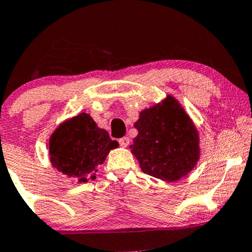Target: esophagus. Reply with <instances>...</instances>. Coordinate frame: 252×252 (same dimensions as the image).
<instances>
[{"label": "esophagus", "mask_w": 252, "mask_h": 252, "mask_svg": "<svg viewBox=\"0 0 252 252\" xmlns=\"http://www.w3.org/2000/svg\"><path fill=\"white\" fill-rule=\"evenodd\" d=\"M118 142H120V144L122 147H124V148H126V147H128L129 146V137H126V136H124V137H122V138H120V140H118Z\"/></svg>", "instance_id": "1"}]
</instances>
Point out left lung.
Segmentation results:
<instances>
[{
	"mask_svg": "<svg viewBox=\"0 0 252 252\" xmlns=\"http://www.w3.org/2000/svg\"><path fill=\"white\" fill-rule=\"evenodd\" d=\"M134 126L138 134L130 149L146 174L175 182L196 166L200 158L199 132L173 96L142 110Z\"/></svg>",
	"mask_w": 252,
	"mask_h": 252,
	"instance_id": "1",
	"label": "left lung"
}]
</instances>
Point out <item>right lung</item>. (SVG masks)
Masks as SVG:
<instances>
[{
	"label": "right lung",
	"instance_id": "right-lung-1",
	"mask_svg": "<svg viewBox=\"0 0 252 252\" xmlns=\"http://www.w3.org/2000/svg\"><path fill=\"white\" fill-rule=\"evenodd\" d=\"M50 161L58 172L78 184L96 178L98 166L105 161L117 141L110 138L86 112L63 121L50 137Z\"/></svg>",
	"mask_w": 252,
	"mask_h": 252
}]
</instances>
